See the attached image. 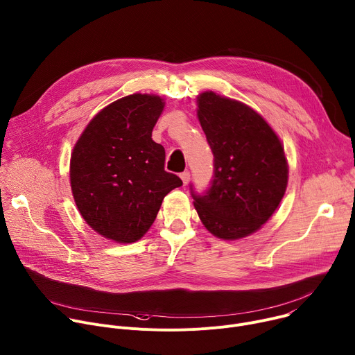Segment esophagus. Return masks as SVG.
<instances>
[{"mask_svg": "<svg viewBox=\"0 0 355 355\" xmlns=\"http://www.w3.org/2000/svg\"><path fill=\"white\" fill-rule=\"evenodd\" d=\"M180 179H182L183 184L186 186V184L189 183V180H190V173H189V172H183V173H180Z\"/></svg>", "mask_w": 355, "mask_h": 355, "instance_id": "1", "label": "esophagus"}]
</instances>
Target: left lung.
I'll return each instance as SVG.
<instances>
[{
	"mask_svg": "<svg viewBox=\"0 0 355 355\" xmlns=\"http://www.w3.org/2000/svg\"><path fill=\"white\" fill-rule=\"evenodd\" d=\"M198 118L214 155L209 190L193 193L203 225L221 240H240L258 231L281 205L289 176L284 145L250 105L205 92Z\"/></svg>",
	"mask_w": 355,
	"mask_h": 355,
	"instance_id": "8db88e82",
	"label": "left lung"
}]
</instances>
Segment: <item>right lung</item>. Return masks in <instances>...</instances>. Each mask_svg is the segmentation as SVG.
I'll use <instances>...</instances> for the list:
<instances>
[{
    "label": "right lung",
    "instance_id": "add662e5",
    "mask_svg": "<svg viewBox=\"0 0 355 355\" xmlns=\"http://www.w3.org/2000/svg\"><path fill=\"white\" fill-rule=\"evenodd\" d=\"M164 108L159 96H125L97 112L74 144L73 199L104 239L120 244L142 239L165 196L183 184L165 171V149L152 139Z\"/></svg>",
    "mask_w": 355,
    "mask_h": 355
}]
</instances>
